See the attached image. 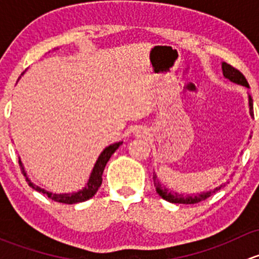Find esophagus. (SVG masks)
Returning a JSON list of instances; mask_svg holds the SVG:
<instances>
[{
  "mask_svg": "<svg viewBox=\"0 0 259 259\" xmlns=\"http://www.w3.org/2000/svg\"><path fill=\"white\" fill-rule=\"evenodd\" d=\"M146 135H148V129L145 126H139L135 129V137L146 138Z\"/></svg>",
  "mask_w": 259,
  "mask_h": 259,
  "instance_id": "esophagus-1",
  "label": "esophagus"
}]
</instances>
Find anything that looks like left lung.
I'll return each mask as SVG.
<instances>
[{
  "label": "left lung",
  "mask_w": 259,
  "mask_h": 259,
  "mask_svg": "<svg viewBox=\"0 0 259 259\" xmlns=\"http://www.w3.org/2000/svg\"><path fill=\"white\" fill-rule=\"evenodd\" d=\"M222 71H223V76L226 77V79H228L231 82L237 83V85L245 86V88H249V85H248L247 80L243 76L242 72H239L238 70L234 69L233 66L228 65L227 62H222ZM248 104H249V114L250 116L253 117V100L252 98H250V95H248ZM249 138H252V135H249ZM153 180L156 193H158L163 199L168 200V202L170 203H178V204H194V203L202 202V200H205L207 198H209L210 195L215 194L218 190H221L222 188L226 187L227 183H229L228 180H227L226 183L221 184L219 187L214 188V189L208 190V192L197 193V194H184V193L174 192V190L169 189L165 185H163V183L159 180L158 176H156L155 173L153 174Z\"/></svg>",
  "instance_id": "left-lung-1"
}]
</instances>
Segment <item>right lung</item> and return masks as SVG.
Instances as JSON below:
<instances>
[{
  "instance_id": "1",
  "label": "right lung",
  "mask_w": 259,
  "mask_h": 259,
  "mask_svg": "<svg viewBox=\"0 0 259 259\" xmlns=\"http://www.w3.org/2000/svg\"><path fill=\"white\" fill-rule=\"evenodd\" d=\"M25 72L26 71H23L22 74H21V76H22ZM21 76L18 77V80L21 79ZM121 144H122V142H117V143H114V144H110L109 146H106V148L101 151L100 155H99L98 160H96L95 165H94L93 170H91L90 177H89V180H88V183L85 184V187H83L82 189L77 190V192H72V193H52V192H49V190L44 189V188L38 187V185L33 184L32 180L28 178L27 171H26V169H25V166H23L22 161H21L20 156H18V164H20L21 171H22L26 182H27V184L30 185L32 189L37 190V192L42 193V194H46L50 199L55 200V202L65 203V204H75V203L85 202V200L90 199V198H93L94 195L96 194L98 189L100 188L101 183H103V173H104V169H105L106 163L109 161L110 156L115 153V150H116V149L119 148Z\"/></svg>"
}]
</instances>
